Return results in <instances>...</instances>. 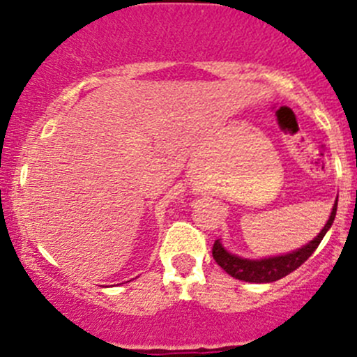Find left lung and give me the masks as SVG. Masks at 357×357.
Instances as JSON below:
<instances>
[{
    "mask_svg": "<svg viewBox=\"0 0 357 357\" xmlns=\"http://www.w3.org/2000/svg\"><path fill=\"white\" fill-rule=\"evenodd\" d=\"M335 214H337V202H335L330 219L326 221L325 228L319 231V235L316 236L314 240H311L307 245L297 248V250L291 252V254L276 255V257L257 259V261H254V259H243L235 254H229V252L222 247V243L219 242V240H215L214 247H212V257H214V261L218 262L229 276H233V278L236 280L250 283L276 282V280L285 278L287 275H290L291 271H295L298 266L304 264V262L311 257L312 252H314L319 243H321L323 236L326 235L330 226L333 225Z\"/></svg>",
    "mask_w": 357,
    "mask_h": 357,
    "instance_id": "1",
    "label": "left lung"
}]
</instances>
